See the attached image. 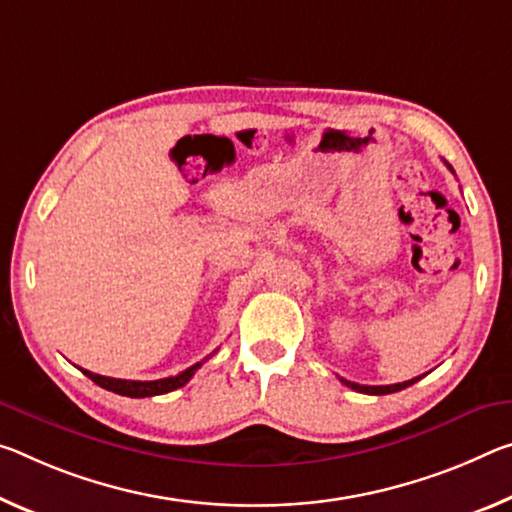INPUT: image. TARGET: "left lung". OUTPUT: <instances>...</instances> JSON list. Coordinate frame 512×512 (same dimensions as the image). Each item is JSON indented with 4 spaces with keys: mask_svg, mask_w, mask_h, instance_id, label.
<instances>
[{
    "mask_svg": "<svg viewBox=\"0 0 512 512\" xmlns=\"http://www.w3.org/2000/svg\"><path fill=\"white\" fill-rule=\"evenodd\" d=\"M446 166H449V164H446ZM449 168H451V166H449ZM451 170H453V168H451ZM419 378H421V376L412 378V380H405V383H396V385H358V383H351V380H344V378H342V383H344L346 387L355 389V392H362V394H373V396H383V394L401 392V389L410 387V385H415Z\"/></svg>",
    "mask_w": 512,
    "mask_h": 512,
    "instance_id": "1",
    "label": "left lung"
}]
</instances>
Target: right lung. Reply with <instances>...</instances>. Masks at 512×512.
<instances>
[{"label": "right lung", "mask_w": 512, "mask_h": 512, "mask_svg": "<svg viewBox=\"0 0 512 512\" xmlns=\"http://www.w3.org/2000/svg\"><path fill=\"white\" fill-rule=\"evenodd\" d=\"M202 362H205V360H202ZM202 362H196L193 367L184 369L182 373H177V376L161 378V380H123V378L100 376V373H93V371H86V369H81V371H84V376L91 378L95 385L109 389V392H116L120 396H132V399H143V396L168 394L177 387H184L193 378V373H196L202 367Z\"/></svg>", "instance_id": "right-lung-1"}]
</instances>
